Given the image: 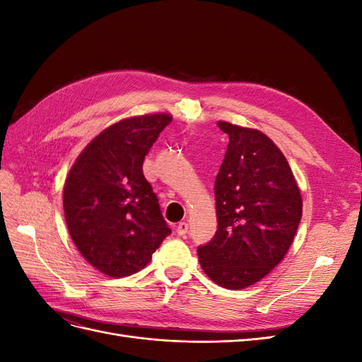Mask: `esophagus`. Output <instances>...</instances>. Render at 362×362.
<instances>
[{
	"mask_svg": "<svg viewBox=\"0 0 362 362\" xmlns=\"http://www.w3.org/2000/svg\"><path fill=\"white\" fill-rule=\"evenodd\" d=\"M187 229H189V225L185 223V222H180L178 225H177V234L178 235H185L187 234Z\"/></svg>",
	"mask_w": 362,
	"mask_h": 362,
	"instance_id": "esophagus-1",
	"label": "esophagus"
}]
</instances>
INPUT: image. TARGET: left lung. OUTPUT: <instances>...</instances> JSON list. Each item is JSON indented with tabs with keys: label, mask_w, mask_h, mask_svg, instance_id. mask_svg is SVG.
<instances>
[{
	"label": "left lung",
	"mask_w": 362,
	"mask_h": 362,
	"mask_svg": "<svg viewBox=\"0 0 362 362\" xmlns=\"http://www.w3.org/2000/svg\"><path fill=\"white\" fill-rule=\"evenodd\" d=\"M229 144L214 182L217 231L198 247L205 275L242 290L261 281L288 252L302 218V196L287 158L255 128L218 120Z\"/></svg>",
	"instance_id": "left-lung-1"
}]
</instances>
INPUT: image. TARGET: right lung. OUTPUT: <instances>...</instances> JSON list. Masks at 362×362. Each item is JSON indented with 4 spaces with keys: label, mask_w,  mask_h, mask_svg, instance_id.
<instances>
[{
    "label": "right lung",
    "mask_w": 362,
    "mask_h": 362,
    "mask_svg": "<svg viewBox=\"0 0 362 362\" xmlns=\"http://www.w3.org/2000/svg\"><path fill=\"white\" fill-rule=\"evenodd\" d=\"M169 113L119 120L101 131L75 160L63 189L69 235L84 259L112 278L145 269L170 234L144 160Z\"/></svg>",
    "instance_id": "add662e5"
}]
</instances>
